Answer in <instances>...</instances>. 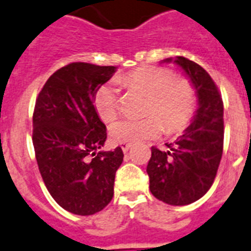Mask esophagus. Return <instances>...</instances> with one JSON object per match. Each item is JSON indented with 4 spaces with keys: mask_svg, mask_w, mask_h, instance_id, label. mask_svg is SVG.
<instances>
[{
    "mask_svg": "<svg viewBox=\"0 0 251 251\" xmlns=\"http://www.w3.org/2000/svg\"><path fill=\"white\" fill-rule=\"evenodd\" d=\"M120 145H121V148H122V151H124V153H127L130 149V147H131V144H129V143H121Z\"/></svg>",
    "mask_w": 251,
    "mask_h": 251,
    "instance_id": "obj_1",
    "label": "esophagus"
}]
</instances>
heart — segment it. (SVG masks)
<instances>
[{
	"label": "heart",
	"mask_w": 251,
	"mask_h": 251,
	"mask_svg": "<svg viewBox=\"0 0 251 251\" xmlns=\"http://www.w3.org/2000/svg\"><path fill=\"white\" fill-rule=\"evenodd\" d=\"M119 81L132 90L147 94L142 119H122L109 127L116 143H138L154 139L167 130L178 132L193 120L197 92L185 77L174 76L165 67L142 66L122 75ZM94 106L103 121H112L119 113V89L115 83L100 85L94 94Z\"/></svg>",
	"instance_id": "1"
}]
</instances>
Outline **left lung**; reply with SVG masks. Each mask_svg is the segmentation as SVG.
Returning <instances> with one entry per match:
<instances>
[{"label":"left lung","instance_id":"8db88e82","mask_svg":"<svg viewBox=\"0 0 251 251\" xmlns=\"http://www.w3.org/2000/svg\"><path fill=\"white\" fill-rule=\"evenodd\" d=\"M174 62L190 77L198 109L184 134L167 144L168 151L151 147L147 174L151 193L157 199L170 205H186L201 199L216 178L223 151V102L216 83L201 65L181 56Z\"/></svg>","mask_w":251,"mask_h":251}]
</instances>
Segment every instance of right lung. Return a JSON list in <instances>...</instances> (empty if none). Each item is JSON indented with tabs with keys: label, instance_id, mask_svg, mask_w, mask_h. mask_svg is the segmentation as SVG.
I'll list each match as a JSON object with an SVG mask.
<instances>
[{
	"label": "right lung",
	"instance_id": "obj_1",
	"mask_svg": "<svg viewBox=\"0 0 251 251\" xmlns=\"http://www.w3.org/2000/svg\"><path fill=\"white\" fill-rule=\"evenodd\" d=\"M115 71V66L73 62L50 75L35 100L33 145L38 168L56 203L77 216L108 205L116 171L124 161L120 147L100 151L107 129L94 107L97 89Z\"/></svg>",
	"mask_w": 251,
	"mask_h": 251
}]
</instances>
